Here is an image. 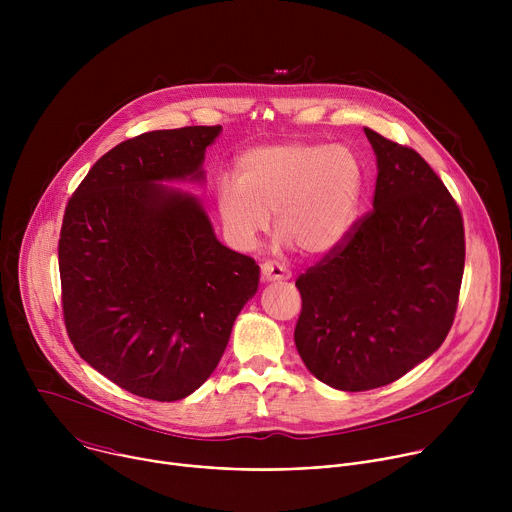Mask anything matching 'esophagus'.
Segmentation results:
<instances>
[{"label": "esophagus", "mask_w": 512, "mask_h": 512, "mask_svg": "<svg viewBox=\"0 0 512 512\" xmlns=\"http://www.w3.org/2000/svg\"><path fill=\"white\" fill-rule=\"evenodd\" d=\"M261 275L265 281H283V279H289L291 277V271L285 269L281 263L277 261H265L261 265Z\"/></svg>", "instance_id": "1"}]
</instances>
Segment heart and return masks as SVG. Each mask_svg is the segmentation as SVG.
Segmentation results:
<instances>
[{
	"instance_id": "b5f03b06",
	"label": "heart",
	"mask_w": 512,
	"mask_h": 512,
	"mask_svg": "<svg viewBox=\"0 0 512 512\" xmlns=\"http://www.w3.org/2000/svg\"><path fill=\"white\" fill-rule=\"evenodd\" d=\"M360 188L362 166L344 145L281 141L247 150L237 180H218L216 206L239 247H253L275 214L281 239L322 255L350 231Z\"/></svg>"
}]
</instances>
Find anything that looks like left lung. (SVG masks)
<instances>
[{"mask_svg":"<svg viewBox=\"0 0 512 512\" xmlns=\"http://www.w3.org/2000/svg\"><path fill=\"white\" fill-rule=\"evenodd\" d=\"M377 154L373 210L296 281V346L340 391L409 373L446 340L464 275V221L450 190L407 145L364 127Z\"/></svg>","mask_w":512,"mask_h":512,"instance_id":"8db88e82","label":"left lung"}]
</instances>
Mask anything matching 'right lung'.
Wrapping results in <instances>:
<instances>
[{
  "instance_id": "obj_1",
  "label": "right lung",
  "mask_w": 512,
  "mask_h": 512,
  "mask_svg": "<svg viewBox=\"0 0 512 512\" xmlns=\"http://www.w3.org/2000/svg\"><path fill=\"white\" fill-rule=\"evenodd\" d=\"M221 125L121 141L68 198L58 239L62 316L75 350L154 401L194 393L255 296L259 265L216 241L202 206L160 180H200Z\"/></svg>"
}]
</instances>
